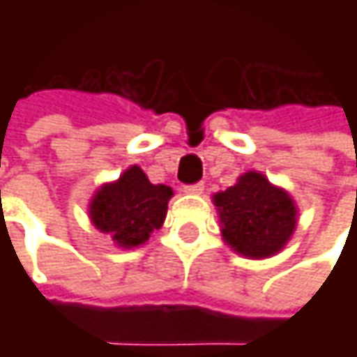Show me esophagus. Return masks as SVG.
I'll return each mask as SVG.
<instances>
[{
  "label": "esophagus",
  "instance_id": "esophagus-1",
  "mask_svg": "<svg viewBox=\"0 0 357 357\" xmlns=\"http://www.w3.org/2000/svg\"><path fill=\"white\" fill-rule=\"evenodd\" d=\"M204 190V185L202 183H195V185H186L185 192H190V195H200Z\"/></svg>",
  "mask_w": 357,
  "mask_h": 357
}]
</instances>
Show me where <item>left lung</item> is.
Masks as SVG:
<instances>
[{
	"mask_svg": "<svg viewBox=\"0 0 357 357\" xmlns=\"http://www.w3.org/2000/svg\"><path fill=\"white\" fill-rule=\"evenodd\" d=\"M214 202L225 240L248 258L276 254L294 232V202L260 172L242 174L236 185L218 192Z\"/></svg>",
	"mask_w": 357,
	"mask_h": 357,
	"instance_id": "obj_1",
	"label": "left lung"
}]
</instances>
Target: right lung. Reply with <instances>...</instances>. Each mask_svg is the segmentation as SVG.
Returning a JSON list of instances; mask_svg holds the SVG:
<instances>
[{"label":"right lung","instance_id":"right-lung-1","mask_svg":"<svg viewBox=\"0 0 357 357\" xmlns=\"http://www.w3.org/2000/svg\"><path fill=\"white\" fill-rule=\"evenodd\" d=\"M172 188L153 185L139 167H130L113 185H105L91 202V220L119 246H139L162 227Z\"/></svg>","mask_w":357,"mask_h":357}]
</instances>
